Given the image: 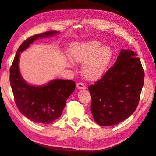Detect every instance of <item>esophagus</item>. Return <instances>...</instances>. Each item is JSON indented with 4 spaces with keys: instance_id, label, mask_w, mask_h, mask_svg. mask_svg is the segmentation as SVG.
<instances>
[{
    "instance_id": "1",
    "label": "esophagus",
    "mask_w": 156,
    "mask_h": 156,
    "mask_svg": "<svg viewBox=\"0 0 156 156\" xmlns=\"http://www.w3.org/2000/svg\"><path fill=\"white\" fill-rule=\"evenodd\" d=\"M77 87L79 90H84V89H86V88H87L84 84H83L82 83H79L77 84Z\"/></svg>"
}]
</instances>
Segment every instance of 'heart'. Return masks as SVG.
Wrapping results in <instances>:
<instances>
[{"mask_svg":"<svg viewBox=\"0 0 156 156\" xmlns=\"http://www.w3.org/2000/svg\"><path fill=\"white\" fill-rule=\"evenodd\" d=\"M69 57L73 62H81L82 73L89 80H96L104 73L110 64L112 52L110 47L90 40L74 42L68 48Z\"/></svg>","mask_w":156,"mask_h":156,"instance_id":"obj_1","label":"heart"}]
</instances>
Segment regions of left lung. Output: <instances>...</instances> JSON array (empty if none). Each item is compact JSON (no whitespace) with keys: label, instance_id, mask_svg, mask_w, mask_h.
Returning <instances> with one entry per match:
<instances>
[{"label":"left lung","instance_id":"1","mask_svg":"<svg viewBox=\"0 0 156 156\" xmlns=\"http://www.w3.org/2000/svg\"><path fill=\"white\" fill-rule=\"evenodd\" d=\"M144 79V70L136 53L122 49L113 66L88 87L94 121L101 126H108L130 116L139 104Z\"/></svg>","mask_w":156,"mask_h":156}]
</instances>
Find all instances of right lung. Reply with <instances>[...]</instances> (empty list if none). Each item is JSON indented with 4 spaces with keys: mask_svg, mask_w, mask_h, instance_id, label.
<instances>
[{
    "mask_svg": "<svg viewBox=\"0 0 156 156\" xmlns=\"http://www.w3.org/2000/svg\"><path fill=\"white\" fill-rule=\"evenodd\" d=\"M59 33L49 31L29 37L19 48L10 68V85L18 109L27 119L36 123L50 124L61 116L66 100L75 90V82L57 79L41 86L29 84L21 74L19 61L21 53L34 41Z\"/></svg>",
    "mask_w": 156,
    "mask_h": 156,
    "instance_id": "add662e5",
    "label": "right lung"
}]
</instances>
